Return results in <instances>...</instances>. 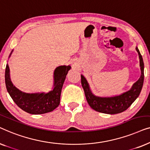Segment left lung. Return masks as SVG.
I'll use <instances>...</instances> for the list:
<instances>
[{
	"label": "left lung",
	"mask_w": 150,
	"mask_h": 150,
	"mask_svg": "<svg viewBox=\"0 0 150 150\" xmlns=\"http://www.w3.org/2000/svg\"><path fill=\"white\" fill-rule=\"evenodd\" d=\"M140 59L141 75L139 79L133 85L128 91L118 96L111 98L97 97L91 93L89 84L85 78L81 75V84L85 91V97L89 106L96 111L106 114L120 113L130 107L131 104L138 98L142 89L144 81V63L138 48H136Z\"/></svg>",
	"instance_id": "obj_1"
}]
</instances>
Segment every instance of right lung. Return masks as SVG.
Returning a JSON list of instances; mask_svg holds the SVG:
<instances>
[{"instance_id": "right-lung-1", "label": "right lung", "mask_w": 150, "mask_h": 150, "mask_svg": "<svg viewBox=\"0 0 150 150\" xmlns=\"http://www.w3.org/2000/svg\"><path fill=\"white\" fill-rule=\"evenodd\" d=\"M70 68L69 65H61L55 69L52 91L47 93H26L20 91L12 84L9 77V68L7 64L5 74L6 87L13 102L21 109L30 114L46 113L52 111L59 105L61 89Z\"/></svg>"}]
</instances>
